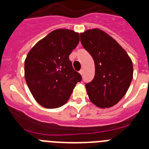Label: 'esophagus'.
<instances>
[{"mask_svg": "<svg viewBox=\"0 0 149 149\" xmlns=\"http://www.w3.org/2000/svg\"><path fill=\"white\" fill-rule=\"evenodd\" d=\"M79 73H80L81 75L84 74V70H83V69H81V70H80V71H79Z\"/></svg>", "mask_w": 149, "mask_h": 149, "instance_id": "34e87169", "label": "esophagus"}]
</instances>
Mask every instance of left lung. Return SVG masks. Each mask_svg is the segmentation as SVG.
I'll return each instance as SVG.
<instances>
[{
	"instance_id": "obj_1",
	"label": "left lung",
	"mask_w": 149,
	"mask_h": 149,
	"mask_svg": "<svg viewBox=\"0 0 149 149\" xmlns=\"http://www.w3.org/2000/svg\"><path fill=\"white\" fill-rule=\"evenodd\" d=\"M84 48L93 57L95 76L86 84L91 101L100 108L111 107L127 93L133 78V64L124 49L100 29L80 34Z\"/></svg>"
}]
</instances>
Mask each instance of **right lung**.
I'll use <instances>...</instances> for the list:
<instances>
[{"label":"right lung","mask_w":149,"mask_h":149,"mask_svg":"<svg viewBox=\"0 0 149 149\" xmlns=\"http://www.w3.org/2000/svg\"><path fill=\"white\" fill-rule=\"evenodd\" d=\"M79 42L70 29H56L38 41L24 60V77L36 101L57 108L68 101L81 75L73 70L69 56Z\"/></svg>","instance_id":"obj_1"}]
</instances>
